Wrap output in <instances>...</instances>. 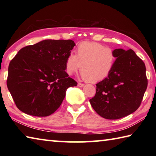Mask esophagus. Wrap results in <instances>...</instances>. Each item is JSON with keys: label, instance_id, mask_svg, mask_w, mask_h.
Segmentation results:
<instances>
[{"label": "esophagus", "instance_id": "esophagus-1", "mask_svg": "<svg viewBox=\"0 0 156 156\" xmlns=\"http://www.w3.org/2000/svg\"><path fill=\"white\" fill-rule=\"evenodd\" d=\"M78 85L79 87H83L84 86V84L81 83H78Z\"/></svg>", "mask_w": 156, "mask_h": 156}]
</instances>
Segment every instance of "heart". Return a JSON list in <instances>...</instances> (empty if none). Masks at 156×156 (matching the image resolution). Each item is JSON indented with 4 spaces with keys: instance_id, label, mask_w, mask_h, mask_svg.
<instances>
[{
    "instance_id": "heart-1",
    "label": "heart",
    "mask_w": 156,
    "mask_h": 156,
    "mask_svg": "<svg viewBox=\"0 0 156 156\" xmlns=\"http://www.w3.org/2000/svg\"><path fill=\"white\" fill-rule=\"evenodd\" d=\"M114 50L95 42H82L76 49V56L69 53L66 58L65 72L73 75L80 69L84 80L97 83L109 76L115 62Z\"/></svg>"
}]
</instances>
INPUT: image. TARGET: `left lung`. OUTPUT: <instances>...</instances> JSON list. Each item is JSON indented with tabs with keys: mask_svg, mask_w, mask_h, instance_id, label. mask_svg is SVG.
I'll return each instance as SVG.
<instances>
[{
	"mask_svg": "<svg viewBox=\"0 0 156 156\" xmlns=\"http://www.w3.org/2000/svg\"><path fill=\"white\" fill-rule=\"evenodd\" d=\"M114 51L113 70L96 84V95L89 100L98 114L109 120L120 119L136 112L148 84L144 63L133 50Z\"/></svg>",
	"mask_w": 156,
	"mask_h": 156,
	"instance_id": "obj_1",
	"label": "left lung"
}]
</instances>
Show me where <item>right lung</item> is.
<instances>
[{"instance_id": "add662e5", "label": "right lung", "mask_w": 156, "mask_h": 156, "mask_svg": "<svg viewBox=\"0 0 156 156\" xmlns=\"http://www.w3.org/2000/svg\"><path fill=\"white\" fill-rule=\"evenodd\" d=\"M74 42L44 40L21 49L9 62L7 85L18 109L44 117L58 109L66 90L77 83L65 72Z\"/></svg>"}]
</instances>
